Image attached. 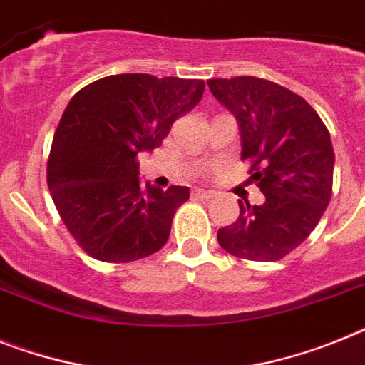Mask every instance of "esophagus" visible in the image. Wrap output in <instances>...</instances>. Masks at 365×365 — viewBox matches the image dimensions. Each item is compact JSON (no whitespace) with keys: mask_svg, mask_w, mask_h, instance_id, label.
Masks as SVG:
<instances>
[{"mask_svg":"<svg viewBox=\"0 0 365 365\" xmlns=\"http://www.w3.org/2000/svg\"><path fill=\"white\" fill-rule=\"evenodd\" d=\"M192 197L195 198H213L215 197V192L207 191V189H195V191H192Z\"/></svg>","mask_w":365,"mask_h":365,"instance_id":"obj_1","label":"esophagus"}]
</instances>
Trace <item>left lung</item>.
Masks as SVG:
<instances>
[{"mask_svg": "<svg viewBox=\"0 0 365 365\" xmlns=\"http://www.w3.org/2000/svg\"><path fill=\"white\" fill-rule=\"evenodd\" d=\"M211 94L235 116L241 159L265 195L262 206L240 202L234 225L219 228L226 252L278 262L312 234L332 195L334 148L327 125L304 98L267 79H210Z\"/></svg>", "mask_w": 365, "mask_h": 365, "instance_id": "8db88e82", "label": "left lung"}]
</instances>
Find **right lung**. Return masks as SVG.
I'll use <instances>...</instances> for the list:
<instances>
[{
  "mask_svg": "<svg viewBox=\"0 0 365 365\" xmlns=\"http://www.w3.org/2000/svg\"><path fill=\"white\" fill-rule=\"evenodd\" d=\"M202 79L118 73L73 94L48 158V187L88 256L128 263L158 252L189 187L139 183V152L163 143L176 118L204 94Z\"/></svg>",
  "mask_w": 365,
  "mask_h": 365,
  "instance_id": "add662e5",
  "label": "right lung"
}]
</instances>
